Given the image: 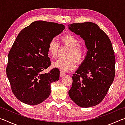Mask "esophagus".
<instances>
[{
  "label": "esophagus",
  "instance_id": "34e87169",
  "mask_svg": "<svg viewBox=\"0 0 125 125\" xmlns=\"http://www.w3.org/2000/svg\"><path fill=\"white\" fill-rule=\"evenodd\" d=\"M65 75H66V74H65L64 72H63L62 71L60 72V77L62 78L63 77H64V76Z\"/></svg>",
  "mask_w": 125,
  "mask_h": 125
}]
</instances>
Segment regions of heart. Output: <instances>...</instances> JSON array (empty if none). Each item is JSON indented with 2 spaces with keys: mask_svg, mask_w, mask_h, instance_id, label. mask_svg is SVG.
<instances>
[{
  "mask_svg": "<svg viewBox=\"0 0 125 125\" xmlns=\"http://www.w3.org/2000/svg\"><path fill=\"white\" fill-rule=\"evenodd\" d=\"M62 45L68 46L69 50L66 58H61L53 63V65L63 72H68L74 69L75 62L79 64L83 62L87 53V49L84 45L80 44V41L77 37L71 33H67L61 36ZM60 43L55 39H52L48 45V52L53 58L57 56Z\"/></svg>",
  "mask_w": 125,
  "mask_h": 125,
  "instance_id": "1",
  "label": "heart"
}]
</instances>
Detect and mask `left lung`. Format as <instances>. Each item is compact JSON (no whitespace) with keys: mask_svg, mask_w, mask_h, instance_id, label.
<instances>
[{"mask_svg":"<svg viewBox=\"0 0 125 125\" xmlns=\"http://www.w3.org/2000/svg\"><path fill=\"white\" fill-rule=\"evenodd\" d=\"M69 29L85 41L87 54L73 74L68 94L77 105L94 106L101 103L115 75V57L110 40L96 24L74 23Z\"/></svg>","mask_w":125,"mask_h":125,"instance_id":"8db88e82","label":"left lung"}]
</instances>
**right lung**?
Returning a JSON list of instances; mask_svg holds the SVG:
<instances>
[{"instance_id": "obj_1", "label": "right lung", "mask_w": 125, "mask_h": 125, "mask_svg": "<svg viewBox=\"0 0 125 125\" xmlns=\"http://www.w3.org/2000/svg\"><path fill=\"white\" fill-rule=\"evenodd\" d=\"M64 29L62 24L36 21L18 34L8 54L6 72L12 93L21 102L35 105L50 96L51 84L59 79L60 71L42 72L51 65L48 43Z\"/></svg>"}]
</instances>
